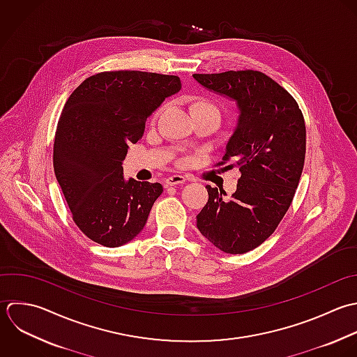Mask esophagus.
I'll list each match as a JSON object with an SVG mask.
<instances>
[{
    "label": "esophagus",
    "mask_w": 357,
    "mask_h": 357,
    "mask_svg": "<svg viewBox=\"0 0 357 357\" xmlns=\"http://www.w3.org/2000/svg\"><path fill=\"white\" fill-rule=\"evenodd\" d=\"M185 176L182 175H171L165 179V186H175V185H179V183H185Z\"/></svg>",
    "instance_id": "esophagus-1"
}]
</instances>
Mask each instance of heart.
<instances>
[{
  "instance_id": "obj_1",
  "label": "heart",
  "mask_w": 357,
  "mask_h": 357,
  "mask_svg": "<svg viewBox=\"0 0 357 357\" xmlns=\"http://www.w3.org/2000/svg\"><path fill=\"white\" fill-rule=\"evenodd\" d=\"M189 109H190V114L192 116L195 115H200V114H208V115H213L215 116L217 119H220V109L217 107V104L208 98H204V97H193L189 100ZM160 114V111L155 112L154 118Z\"/></svg>"
}]
</instances>
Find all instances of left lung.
<instances>
[{
  "label": "left lung",
  "instance_id": "left-lung-1",
  "mask_svg": "<svg viewBox=\"0 0 357 357\" xmlns=\"http://www.w3.org/2000/svg\"><path fill=\"white\" fill-rule=\"evenodd\" d=\"M206 89L236 101L239 119L225 155L241 178L231 199L206 186L208 202L197 214V228L229 255L256 249L273 235L287 214L305 165L306 125L296 100L259 70L195 73Z\"/></svg>",
  "mask_w": 357,
  "mask_h": 357
}]
</instances>
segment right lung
<instances>
[{
    "label": "right lung",
    "instance_id": "obj_1",
    "mask_svg": "<svg viewBox=\"0 0 357 357\" xmlns=\"http://www.w3.org/2000/svg\"><path fill=\"white\" fill-rule=\"evenodd\" d=\"M181 79L140 70H109L83 80L61 112L54 172L77 228L93 242L118 248L144 228L161 183L123 178L122 161L147 118L178 93Z\"/></svg>",
    "mask_w": 357,
    "mask_h": 357
}]
</instances>
